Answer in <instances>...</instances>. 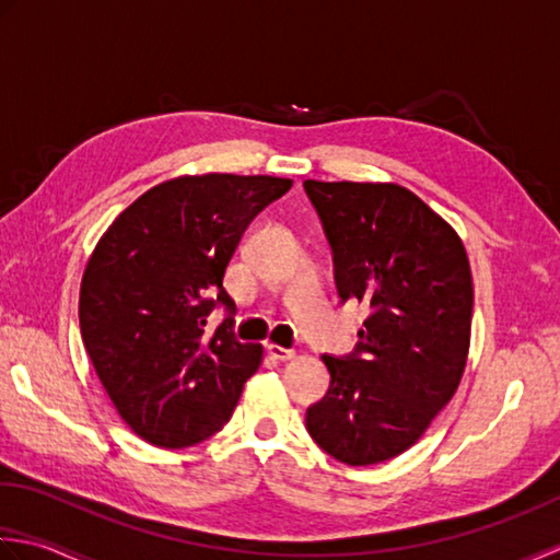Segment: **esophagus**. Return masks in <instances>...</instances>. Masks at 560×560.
Instances as JSON below:
<instances>
[{
	"instance_id": "esophagus-1",
	"label": "esophagus",
	"mask_w": 560,
	"mask_h": 560,
	"mask_svg": "<svg viewBox=\"0 0 560 560\" xmlns=\"http://www.w3.org/2000/svg\"><path fill=\"white\" fill-rule=\"evenodd\" d=\"M268 355L272 358V360H280V362H284V360H292L294 358V350H290V348H282V346H278V343H268Z\"/></svg>"
}]
</instances>
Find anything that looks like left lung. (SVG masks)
Masks as SVG:
<instances>
[{"label": "left lung", "instance_id": "1", "mask_svg": "<svg viewBox=\"0 0 560 560\" xmlns=\"http://www.w3.org/2000/svg\"><path fill=\"white\" fill-rule=\"evenodd\" d=\"M334 250L340 300L370 310L352 355L324 364L330 386L306 410L334 459L370 466L423 438L469 358L474 282L459 234L398 184L304 180Z\"/></svg>", "mask_w": 560, "mask_h": 560}]
</instances>
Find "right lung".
I'll use <instances>...</instances> for the list:
<instances>
[{
  "label": "right lung",
  "instance_id": "add662e5",
  "mask_svg": "<svg viewBox=\"0 0 560 560\" xmlns=\"http://www.w3.org/2000/svg\"><path fill=\"white\" fill-rule=\"evenodd\" d=\"M290 178L202 174L150 188L91 254L79 290L84 348L120 418L156 447H190L232 418L264 346L238 343L224 290L248 222ZM217 303L231 318L203 330Z\"/></svg>",
  "mask_w": 560,
  "mask_h": 560
}]
</instances>
